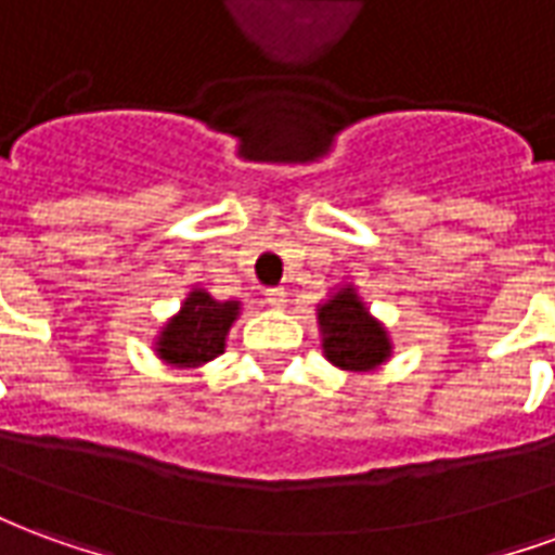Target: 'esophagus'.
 Instances as JSON below:
<instances>
[{
    "label": "esophagus",
    "instance_id": "1",
    "mask_svg": "<svg viewBox=\"0 0 555 555\" xmlns=\"http://www.w3.org/2000/svg\"><path fill=\"white\" fill-rule=\"evenodd\" d=\"M285 297H288V291L285 288H267L264 291L267 306H273V309H282V306H285Z\"/></svg>",
    "mask_w": 555,
    "mask_h": 555
}]
</instances>
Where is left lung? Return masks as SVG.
Masks as SVG:
<instances>
[{"label": "left lung", "instance_id": "obj_1", "mask_svg": "<svg viewBox=\"0 0 555 555\" xmlns=\"http://www.w3.org/2000/svg\"><path fill=\"white\" fill-rule=\"evenodd\" d=\"M324 357L345 372H372L389 357L386 330L374 321L353 288H341L318 309Z\"/></svg>", "mask_w": 555, "mask_h": 555}]
</instances>
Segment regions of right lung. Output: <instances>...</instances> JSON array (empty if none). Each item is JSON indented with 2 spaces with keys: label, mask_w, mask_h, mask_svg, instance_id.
Returning <instances> with one entry per match:
<instances>
[{
  "label": "right lung",
  "mask_w": 555,
  "mask_h": 555,
  "mask_svg": "<svg viewBox=\"0 0 555 555\" xmlns=\"http://www.w3.org/2000/svg\"><path fill=\"white\" fill-rule=\"evenodd\" d=\"M237 318V302H219L207 291H190L181 312L163 326L157 338L159 360L178 369H195L217 360L225 350L229 326Z\"/></svg>",
  "instance_id": "1"
}]
</instances>
